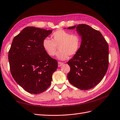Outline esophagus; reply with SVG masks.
I'll list each match as a JSON object with an SVG mask.
<instances>
[{
	"label": "esophagus",
	"mask_w": 120,
	"mask_h": 120,
	"mask_svg": "<svg viewBox=\"0 0 120 120\" xmlns=\"http://www.w3.org/2000/svg\"><path fill=\"white\" fill-rule=\"evenodd\" d=\"M63 64H64V63H63V62H58V67H60L61 66H62Z\"/></svg>",
	"instance_id": "esophagus-1"
}]
</instances>
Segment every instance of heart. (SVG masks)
<instances>
[{
    "label": "heart",
    "mask_w": 120,
    "mask_h": 120,
    "mask_svg": "<svg viewBox=\"0 0 120 120\" xmlns=\"http://www.w3.org/2000/svg\"><path fill=\"white\" fill-rule=\"evenodd\" d=\"M52 40L46 38L43 41V47L50 56L55 55L58 47L60 52L57 54L59 59H68L69 55L74 56L79 51L81 44V39L77 34H71L63 30H59L51 35Z\"/></svg>",
    "instance_id": "b5f03b06"
}]
</instances>
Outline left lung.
<instances>
[{"instance_id":"1","label":"left lung","mask_w":120,"mask_h":120,"mask_svg":"<svg viewBox=\"0 0 120 120\" xmlns=\"http://www.w3.org/2000/svg\"><path fill=\"white\" fill-rule=\"evenodd\" d=\"M76 29L81 37L79 51L67 64L70 71L67 75L69 82L82 90L96 86L104 78L109 66V46L102 34L85 24L68 28Z\"/></svg>"}]
</instances>
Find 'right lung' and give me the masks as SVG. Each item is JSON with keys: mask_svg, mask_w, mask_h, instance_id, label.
Here are the masks:
<instances>
[{"mask_svg": "<svg viewBox=\"0 0 120 120\" xmlns=\"http://www.w3.org/2000/svg\"><path fill=\"white\" fill-rule=\"evenodd\" d=\"M52 32L28 26L13 39L8 52L11 74L16 82L30 94L45 91L57 69V60L46 52L42 45L43 40Z\"/></svg>", "mask_w": 120, "mask_h": 120, "instance_id": "right-lung-1", "label": "right lung"}]
</instances>
